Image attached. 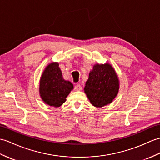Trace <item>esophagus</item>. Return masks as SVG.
Returning a JSON list of instances; mask_svg holds the SVG:
<instances>
[{"label": "esophagus", "instance_id": "obj_1", "mask_svg": "<svg viewBox=\"0 0 160 160\" xmlns=\"http://www.w3.org/2000/svg\"><path fill=\"white\" fill-rule=\"evenodd\" d=\"M74 90H75V91H81L82 90L81 85L79 84H77L75 86V87H74Z\"/></svg>", "mask_w": 160, "mask_h": 160}]
</instances>
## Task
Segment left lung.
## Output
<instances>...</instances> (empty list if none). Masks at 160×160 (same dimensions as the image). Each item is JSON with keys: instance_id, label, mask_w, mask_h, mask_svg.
<instances>
[{"instance_id": "obj_1", "label": "left lung", "mask_w": 160, "mask_h": 160, "mask_svg": "<svg viewBox=\"0 0 160 160\" xmlns=\"http://www.w3.org/2000/svg\"><path fill=\"white\" fill-rule=\"evenodd\" d=\"M118 79L110 65L96 64L89 73L84 92L92 105L101 108L110 103L118 91Z\"/></svg>"}]
</instances>
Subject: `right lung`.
I'll return each instance as SVG.
<instances>
[{"instance_id": "obj_1", "label": "right lung", "mask_w": 160, "mask_h": 160, "mask_svg": "<svg viewBox=\"0 0 160 160\" xmlns=\"http://www.w3.org/2000/svg\"><path fill=\"white\" fill-rule=\"evenodd\" d=\"M73 88V84L62 78L58 62H52L44 70L40 79L39 93L47 104L59 107Z\"/></svg>"}]
</instances>
